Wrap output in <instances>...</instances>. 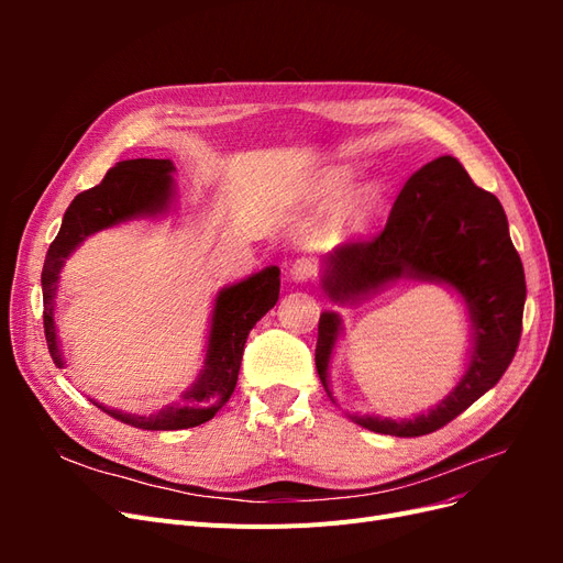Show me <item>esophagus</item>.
Listing matches in <instances>:
<instances>
[{
  "instance_id": "34e87169",
  "label": "esophagus",
  "mask_w": 563,
  "mask_h": 563,
  "mask_svg": "<svg viewBox=\"0 0 563 563\" xmlns=\"http://www.w3.org/2000/svg\"><path fill=\"white\" fill-rule=\"evenodd\" d=\"M317 275V265L310 258H300L291 267V279L294 282H308Z\"/></svg>"
}]
</instances>
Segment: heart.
<instances>
[{
  "label": "heart",
  "instance_id": "heart-1",
  "mask_svg": "<svg viewBox=\"0 0 563 563\" xmlns=\"http://www.w3.org/2000/svg\"><path fill=\"white\" fill-rule=\"evenodd\" d=\"M350 180H352V174L347 168H335V172L327 174L323 185H327L329 192H340L345 190ZM378 211H380V190L376 185H364L362 190H356L345 201L343 213H340V225H343L347 232H362L373 223V218L378 216Z\"/></svg>",
  "mask_w": 563,
  "mask_h": 563
}]
</instances>
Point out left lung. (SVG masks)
<instances>
[{
	"label": "left lung",
	"mask_w": 563,
	"mask_h": 563,
	"mask_svg": "<svg viewBox=\"0 0 563 563\" xmlns=\"http://www.w3.org/2000/svg\"><path fill=\"white\" fill-rule=\"evenodd\" d=\"M399 279L446 284L463 296L474 331L465 376L428 413L411 420L352 416L362 428L422 437L444 428L496 385L521 338L526 279L496 195L476 187L455 157L424 164L406 180L385 230L371 242L338 246L323 261L321 286L333 302H360ZM343 319L321 312L314 364L329 391V362ZM331 397V391H329ZM333 399V397H331Z\"/></svg>",
	"instance_id": "8db88e82"
}]
</instances>
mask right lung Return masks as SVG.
I'll list each match as a JSON object with an SVG mask.
<instances>
[{"label": "right lung", "mask_w": 563, "mask_h": 563, "mask_svg": "<svg viewBox=\"0 0 563 563\" xmlns=\"http://www.w3.org/2000/svg\"><path fill=\"white\" fill-rule=\"evenodd\" d=\"M174 162L172 159H126L112 166L87 192H79L63 216L60 232L48 246L42 269L44 294V335L51 360L58 368L65 366L56 333V294L58 277L70 253L87 236L129 223L135 218H155L172 209L174 201ZM279 300V267L269 265L240 284L225 286L216 296L207 356L197 380L183 391L180 404L166 406L152 416L124 413L93 401L98 408L124 424L139 430H187L211 420L232 397L240 376L242 354L249 331Z\"/></svg>", "instance_id": "right-lung-1"}]
</instances>
